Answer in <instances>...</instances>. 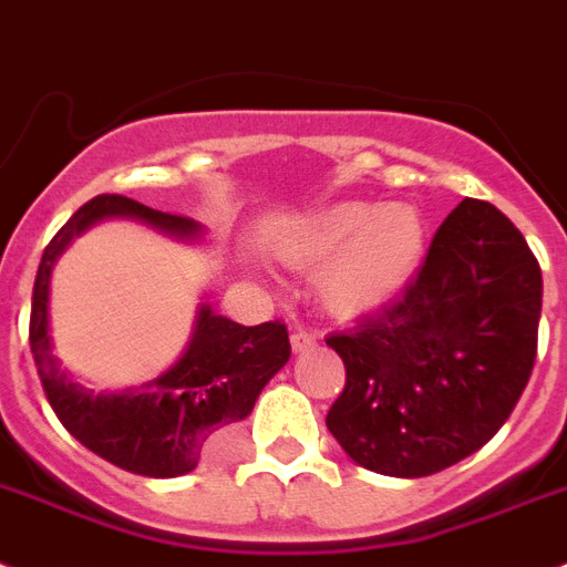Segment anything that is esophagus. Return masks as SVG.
Instances as JSON below:
<instances>
[{
	"label": "esophagus",
	"instance_id": "1",
	"mask_svg": "<svg viewBox=\"0 0 567 567\" xmlns=\"http://www.w3.org/2000/svg\"><path fill=\"white\" fill-rule=\"evenodd\" d=\"M290 344H293L296 353H308V350H313V347L319 344V339H316V333H310V330H293V333H290Z\"/></svg>",
	"mask_w": 567,
	"mask_h": 567
}]
</instances>
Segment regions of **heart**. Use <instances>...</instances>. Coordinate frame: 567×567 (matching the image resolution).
Segmentation results:
<instances>
[{"label":"heart","instance_id":"heart-1","mask_svg":"<svg viewBox=\"0 0 567 567\" xmlns=\"http://www.w3.org/2000/svg\"><path fill=\"white\" fill-rule=\"evenodd\" d=\"M423 248L426 226L404 203H336L274 239L277 257L296 268L328 259L316 285L336 316H364L390 305L415 277Z\"/></svg>","mask_w":567,"mask_h":567}]
</instances>
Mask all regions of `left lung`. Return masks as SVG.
<instances>
[{"label": "left lung", "instance_id": "obj_1", "mask_svg": "<svg viewBox=\"0 0 567 567\" xmlns=\"http://www.w3.org/2000/svg\"><path fill=\"white\" fill-rule=\"evenodd\" d=\"M543 271L523 234L466 200L432 237L398 302L328 347L347 381L328 430L347 455L390 477H426L492 441L537 359Z\"/></svg>", "mask_w": 567, "mask_h": 567}]
</instances>
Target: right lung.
<instances>
[{"instance_id":"1","label":"right lung","mask_w":567,"mask_h":567,"mask_svg":"<svg viewBox=\"0 0 567 567\" xmlns=\"http://www.w3.org/2000/svg\"><path fill=\"white\" fill-rule=\"evenodd\" d=\"M104 217H137L175 237H195L197 223L157 212L121 195H99L79 208L48 243L39 262L30 308V353L50 406L64 430L90 452L144 477H177L197 466L223 432L248 417L262 386L290 359L282 321L237 324L203 305L195 339L183 359L135 392L90 395L53 359L48 333L50 271L70 239Z\"/></svg>"}]
</instances>
